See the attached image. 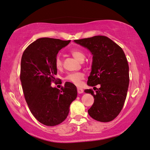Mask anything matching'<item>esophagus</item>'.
I'll use <instances>...</instances> for the list:
<instances>
[{"label": "esophagus", "mask_w": 150, "mask_h": 150, "mask_svg": "<svg viewBox=\"0 0 150 150\" xmlns=\"http://www.w3.org/2000/svg\"><path fill=\"white\" fill-rule=\"evenodd\" d=\"M77 92H78V93H82L83 92V89H81V88H77Z\"/></svg>", "instance_id": "34e87169"}]
</instances>
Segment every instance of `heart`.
Instances as JSON below:
<instances>
[{
    "label": "heart",
    "instance_id": "1",
    "mask_svg": "<svg viewBox=\"0 0 150 150\" xmlns=\"http://www.w3.org/2000/svg\"><path fill=\"white\" fill-rule=\"evenodd\" d=\"M71 53L73 57H74L76 59L79 61H83L85 59L86 55H85L84 52L82 50H79V49H73L71 50ZM62 66V62L59 57H57L56 58L55 60V67L57 69H61ZM84 78V74L81 72H77V73H69L66 76L65 79L69 82L72 83L76 85V86H79L80 84V82L82 79Z\"/></svg>",
    "mask_w": 150,
    "mask_h": 150
}]
</instances>
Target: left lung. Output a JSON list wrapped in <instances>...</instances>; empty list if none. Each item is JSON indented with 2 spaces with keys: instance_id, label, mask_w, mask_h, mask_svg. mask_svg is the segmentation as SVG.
Returning <instances> with one entry per match:
<instances>
[{
  "instance_id": "left-lung-1",
  "label": "left lung",
  "mask_w": 150,
  "mask_h": 150,
  "mask_svg": "<svg viewBox=\"0 0 150 150\" xmlns=\"http://www.w3.org/2000/svg\"><path fill=\"white\" fill-rule=\"evenodd\" d=\"M75 43L87 48L93 55L88 85L100 88L91 93L94 102L88 110L93 119L110 122L119 115L126 100L129 83V64L122 49L115 42L104 35L75 40Z\"/></svg>"
}]
</instances>
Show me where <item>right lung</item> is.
<instances>
[{"mask_svg": "<svg viewBox=\"0 0 150 150\" xmlns=\"http://www.w3.org/2000/svg\"><path fill=\"white\" fill-rule=\"evenodd\" d=\"M70 42L42 38L27 47L21 57L20 80L24 97L33 117L46 126L63 122L77 96V88L71 82L61 89L51 86L58 79L54 77L57 54Z\"/></svg>", "mask_w": 150, "mask_h": 150, "instance_id": "1", "label": "right lung"}]
</instances>
